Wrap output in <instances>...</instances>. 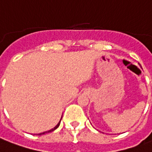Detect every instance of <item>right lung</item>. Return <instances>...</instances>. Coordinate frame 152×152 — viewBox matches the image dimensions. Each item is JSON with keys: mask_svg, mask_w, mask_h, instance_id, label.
Instances as JSON below:
<instances>
[{"mask_svg": "<svg viewBox=\"0 0 152 152\" xmlns=\"http://www.w3.org/2000/svg\"><path fill=\"white\" fill-rule=\"evenodd\" d=\"M61 118H62V117H61ZM61 120H60V122H59V123H58V125H57V126H56V127H55V128H53V129H51V130H49V131H48V132H53V131H54V130H55V129H57V128H58V127H59V125H60V123H61ZM45 132H43V133H39V135H43V134H44V133H45Z\"/></svg>", "mask_w": 152, "mask_h": 152, "instance_id": "obj_1", "label": "right lung"}]
</instances>
